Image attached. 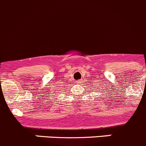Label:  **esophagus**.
<instances>
[{
	"label": "esophagus",
	"mask_w": 146,
	"mask_h": 146,
	"mask_svg": "<svg viewBox=\"0 0 146 146\" xmlns=\"http://www.w3.org/2000/svg\"><path fill=\"white\" fill-rule=\"evenodd\" d=\"M77 82H78V84H80V83H81V82H80V81H77Z\"/></svg>",
	"instance_id": "obj_1"
}]
</instances>
